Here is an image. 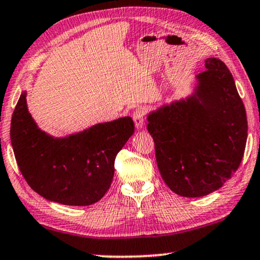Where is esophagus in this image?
<instances>
[{"label":"esophagus","mask_w":260,"mask_h":260,"mask_svg":"<svg viewBox=\"0 0 260 260\" xmlns=\"http://www.w3.org/2000/svg\"><path fill=\"white\" fill-rule=\"evenodd\" d=\"M145 109L144 108H137L133 112V120L136 123L137 129H143L145 127Z\"/></svg>","instance_id":"esophagus-1"}]
</instances>
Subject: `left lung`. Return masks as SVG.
I'll use <instances>...</instances> for the list:
<instances>
[{"instance_id": "obj_1", "label": "left lung", "mask_w": 260, "mask_h": 260, "mask_svg": "<svg viewBox=\"0 0 260 260\" xmlns=\"http://www.w3.org/2000/svg\"><path fill=\"white\" fill-rule=\"evenodd\" d=\"M205 67L191 94L147 114L161 178L184 197L220 189L238 170L247 140L246 110L231 71L217 58Z\"/></svg>"}]
</instances>
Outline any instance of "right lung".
Masks as SVG:
<instances>
[{"instance_id": "obj_1", "label": "right lung", "mask_w": 260, "mask_h": 260, "mask_svg": "<svg viewBox=\"0 0 260 260\" xmlns=\"http://www.w3.org/2000/svg\"><path fill=\"white\" fill-rule=\"evenodd\" d=\"M23 90L14 109L10 140L17 165L34 191L65 206H90L105 196L114 177L116 154L134 133L124 116L55 138L41 131Z\"/></svg>"}]
</instances>
